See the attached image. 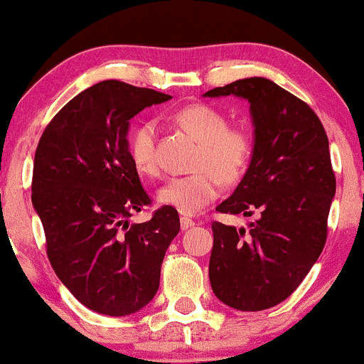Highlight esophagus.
<instances>
[{
    "mask_svg": "<svg viewBox=\"0 0 364 364\" xmlns=\"http://www.w3.org/2000/svg\"><path fill=\"white\" fill-rule=\"evenodd\" d=\"M179 224H181V229L183 231H186V229L193 228L195 223L191 219H188V217H181V220H179Z\"/></svg>",
    "mask_w": 364,
    "mask_h": 364,
    "instance_id": "esophagus-1",
    "label": "esophagus"
}]
</instances>
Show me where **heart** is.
Returning <instances> with one entry per match:
<instances>
[{
	"mask_svg": "<svg viewBox=\"0 0 364 364\" xmlns=\"http://www.w3.org/2000/svg\"><path fill=\"white\" fill-rule=\"evenodd\" d=\"M174 121L200 141L195 157V173L171 178L159 188L157 202L183 215H193L220 193V181L236 183L243 178L252 161L255 141L246 128H229L223 111L208 104H191L174 114ZM156 136L154 121H141L132 132L128 152L140 174L156 176Z\"/></svg>",
	"mask_w": 364,
	"mask_h": 364,
	"instance_id": "heart-1",
	"label": "heart"
}]
</instances>
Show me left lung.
<instances>
[{
  "instance_id": "left-lung-1",
  "label": "left lung",
  "mask_w": 364,
  "mask_h": 364,
  "mask_svg": "<svg viewBox=\"0 0 364 364\" xmlns=\"http://www.w3.org/2000/svg\"><path fill=\"white\" fill-rule=\"evenodd\" d=\"M250 104L253 156L243 179L217 212H258L248 229L212 224V291L228 306L262 311L289 298L318 260L336 195L328 139L318 116L269 78L217 87L203 97Z\"/></svg>"
}]
</instances>
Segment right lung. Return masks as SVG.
<instances>
[{"label": "right lung", "instance_id": "1", "mask_svg": "<svg viewBox=\"0 0 364 364\" xmlns=\"http://www.w3.org/2000/svg\"><path fill=\"white\" fill-rule=\"evenodd\" d=\"M171 95L104 80L54 116L34 159L32 205L54 272L92 311L127 316L152 301L166 250L179 232L178 210L147 223L128 217L149 205L128 152L129 119Z\"/></svg>", "mask_w": 364, "mask_h": 364}]
</instances>
